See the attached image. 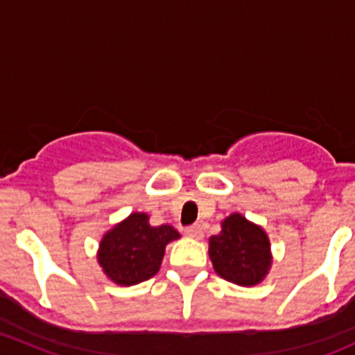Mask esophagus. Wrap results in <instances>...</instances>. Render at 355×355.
<instances>
[{
	"mask_svg": "<svg viewBox=\"0 0 355 355\" xmlns=\"http://www.w3.org/2000/svg\"><path fill=\"white\" fill-rule=\"evenodd\" d=\"M185 235L187 237H192V239H200L202 237V228H200V225H191V227L185 228Z\"/></svg>",
	"mask_w": 355,
	"mask_h": 355,
	"instance_id": "34e87169",
	"label": "esophagus"
}]
</instances>
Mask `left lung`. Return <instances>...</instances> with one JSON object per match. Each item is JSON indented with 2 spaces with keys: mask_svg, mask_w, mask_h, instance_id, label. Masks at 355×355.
I'll return each instance as SVG.
<instances>
[{
  "mask_svg": "<svg viewBox=\"0 0 355 355\" xmlns=\"http://www.w3.org/2000/svg\"><path fill=\"white\" fill-rule=\"evenodd\" d=\"M209 257L221 278L250 287L270 270V241L263 228L249 223L242 214H232L223 221L220 234L209 239Z\"/></svg>",
  "mask_w": 355,
  "mask_h": 355,
  "instance_id": "left-lung-1",
  "label": "left lung"
}]
</instances>
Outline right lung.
<instances>
[{"label": "right lung", "instance_id": "right-lung-1", "mask_svg": "<svg viewBox=\"0 0 355 355\" xmlns=\"http://www.w3.org/2000/svg\"><path fill=\"white\" fill-rule=\"evenodd\" d=\"M180 237L170 225L151 227L148 214L134 213L110 230L99 247V264L118 285H135L155 277L164 245Z\"/></svg>", "mask_w": 355, "mask_h": 355}]
</instances>
